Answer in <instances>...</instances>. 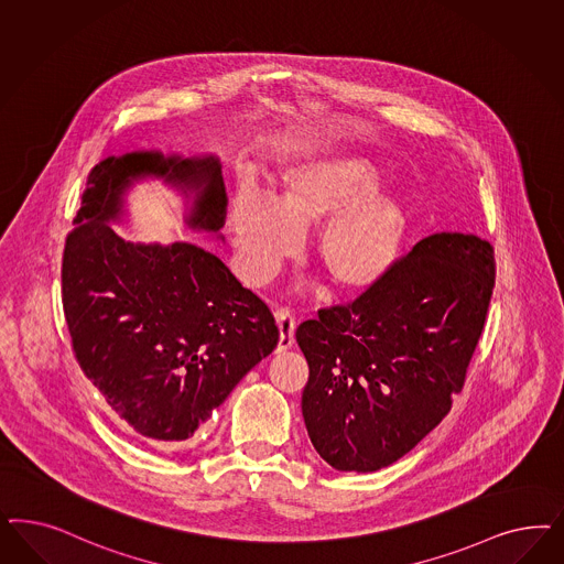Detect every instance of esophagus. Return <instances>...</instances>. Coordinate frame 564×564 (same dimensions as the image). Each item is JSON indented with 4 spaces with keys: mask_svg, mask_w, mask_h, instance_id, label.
Segmentation results:
<instances>
[{
    "mask_svg": "<svg viewBox=\"0 0 564 564\" xmlns=\"http://www.w3.org/2000/svg\"><path fill=\"white\" fill-rule=\"evenodd\" d=\"M275 324H278V334H280V338H278V350L282 352V350H289L294 346V315H292L291 310H286V307H282V310L275 311Z\"/></svg>",
    "mask_w": 564,
    "mask_h": 564,
    "instance_id": "34e87169",
    "label": "esophagus"
}]
</instances>
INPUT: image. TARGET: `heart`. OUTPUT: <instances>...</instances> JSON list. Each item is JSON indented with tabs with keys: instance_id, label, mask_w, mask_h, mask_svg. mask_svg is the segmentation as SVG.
<instances>
[{
	"instance_id": "obj_1",
	"label": "heart",
	"mask_w": 564,
	"mask_h": 564,
	"mask_svg": "<svg viewBox=\"0 0 564 564\" xmlns=\"http://www.w3.org/2000/svg\"><path fill=\"white\" fill-rule=\"evenodd\" d=\"M378 172L365 158L338 155L291 165L270 199L240 186L228 228L251 284L272 278L296 249V237L317 226L313 259L345 292L378 286L399 259L406 209L392 191L373 188Z\"/></svg>"
}]
</instances>
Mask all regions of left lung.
<instances>
[{
	"instance_id": "8db88e82",
	"label": "left lung",
	"mask_w": 564,
	"mask_h": 564,
	"mask_svg": "<svg viewBox=\"0 0 564 564\" xmlns=\"http://www.w3.org/2000/svg\"><path fill=\"white\" fill-rule=\"evenodd\" d=\"M494 249L463 232L419 240L348 307L303 322V419L338 471L369 473L413 451L453 406L486 324Z\"/></svg>"
}]
</instances>
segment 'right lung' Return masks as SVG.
Masks as SVG:
<instances>
[{
  "mask_svg": "<svg viewBox=\"0 0 564 564\" xmlns=\"http://www.w3.org/2000/svg\"><path fill=\"white\" fill-rule=\"evenodd\" d=\"M186 197L188 230L219 238L216 155L132 151L95 165L62 261L74 355L111 413L151 442H184L278 345L272 311L224 261L191 242H130L111 230L134 182Z\"/></svg>",
  "mask_w": 564,
  "mask_h": 564,
  "instance_id": "1",
  "label": "right lung"
}]
</instances>
